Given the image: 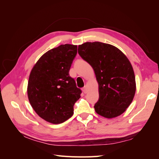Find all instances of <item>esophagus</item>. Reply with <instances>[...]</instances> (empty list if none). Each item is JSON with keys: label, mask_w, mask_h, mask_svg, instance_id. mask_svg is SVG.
Returning a JSON list of instances; mask_svg holds the SVG:
<instances>
[{"label": "esophagus", "mask_w": 159, "mask_h": 159, "mask_svg": "<svg viewBox=\"0 0 159 159\" xmlns=\"http://www.w3.org/2000/svg\"><path fill=\"white\" fill-rule=\"evenodd\" d=\"M82 91H83V92L84 93H86L88 92V89H87V87H86V86H84V87L82 88Z\"/></svg>", "instance_id": "34e87169"}]
</instances>
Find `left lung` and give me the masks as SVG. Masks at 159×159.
Returning a JSON list of instances; mask_svg holds the SVG:
<instances>
[{
    "mask_svg": "<svg viewBox=\"0 0 159 159\" xmlns=\"http://www.w3.org/2000/svg\"><path fill=\"white\" fill-rule=\"evenodd\" d=\"M78 54L92 67L99 84L96 113L106 118L121 115L136 91L134 71L126 56L117 48L99 42L80 45Z\"/></svg>",
    "mask_w": 159,
    "mask_h": 159,
    "instance_id": "1",
    "label": "left lung"
}]
</instances>
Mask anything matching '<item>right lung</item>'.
<instances>
[{"instance_id": "obj_1", "label": "right lung", "mask_w": 159, "mask_h": 159, "mask_svg": "<svg viewBox=\"0 0 159 159\" xmlns=\"http://www.w3.org/2000/svg\"><path fill=\"white\" fill-rule=\"evenodd\" d=\"M77 46L63 44L46 52L30 72L28 97L36 113L46 121L59 124L74 114L81 91L69 74Z\"/></svg>"}]
</instances>
